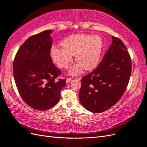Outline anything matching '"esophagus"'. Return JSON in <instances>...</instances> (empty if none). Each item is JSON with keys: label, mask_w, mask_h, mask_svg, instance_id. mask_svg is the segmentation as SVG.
I'll list each match as a JSON object with an SVG mask.
<instances>
[{"label": "esophagus", "mask_w": 147, "mask_h": 147, "mask_svg": "<svg viewBox=\"0 0 147 147\" xmlns=\"http://www.w3.org/2000/svg\"><path fill=\"white\" fill-rule=\"evenodd\" d=\"M72 80V78H67V80H66V82H67V83H69V82Z\"/></svg>", "instance_id": "esophagus-1"}]
</instances>
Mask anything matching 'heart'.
Listing matches in <instances>:
<instances>
[{"mask_svg":"<svg viewBox=\"0 0 147 147\" xmlns=\"http://www.w3.org/2000/svg\"><path fill=\"white\" fill-rule=\"evenodd\" d=\"M63 48L53 45L51 57L57 65L65 69L72 60V55L78 63L69 70L72 75L80 74L84 69L91 70L97 66L102 51L103 42L98 35L75 34L67 37L61 42Z\"/></svg>","mask_w":147,"mask_h":147,"instance_id":"1","label":"heart"}]
</instances>
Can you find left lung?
Returning a JSON list of instances; mask_svg holds the SVG:
<instances>
[{
	"mask_svg": "<svg viewBox=\"0 0 147 147\" xmlns=\"http://www.w3.org/2000/svg\"><path fill=\"white\" fill-rule=\"evenodd\" d=\"M131 60L126 46L112 36V44L96 69L82 77L79 100L94 113L109 109L123 95L130 80Z\"/></svg>",
	"mask_w": 147,
	"mask_h": 147,
	"instance_id": "obj_1",
	"label": "left lung"
}]
</instances>
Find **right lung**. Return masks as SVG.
<instances>
[{
    "label": "right lung",
    "mask_w": 147,
    "mask_h": 147,
    "mask_svg": "<svg viewBox=\"0 0 147 147\" xmlns=\"http://www.w3.org/2000/svg\"><path fill=\"white\" fill-rule=\"evenodd\" d=\"M52 30L32 35L24 42L16 53L13 74L17 90L28 105L44 111L59 102L60 90L66 79L55 80L61 74L51 57Z\"/></svg>",
    "instance_id": "1"
}]
</instances>
